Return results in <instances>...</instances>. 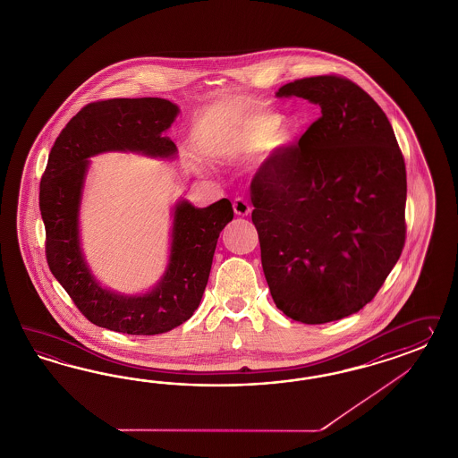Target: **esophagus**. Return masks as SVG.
Here are the masks:
<instances>
[{"instance_id":"1","label":"esophagus","mask_w":458,"mask_h":458,"mask_svg":"<svg viewBox=\"0 0 458 458\" xmlns=\"http://www.w3.org/2000/svg\"><path fill=\"white\" fill-rule=\"evenodd\" d=\"M233 211H235V215H238V216H247L250 211H251L249 201L243 199V198H236L235 201H233Z\"/></svg>"}]
</instances>
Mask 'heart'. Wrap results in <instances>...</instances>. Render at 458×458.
Returning <instances> with one entry per match:
<instances>
[{
  "mask_svg": "<svg viewBox=\"0 0 458 458\" xmlns=\"http://www.w3.org/2000/svg\"><path fill=\"white\" fill-rule=\"evenodd\" d=\"M295 132L297 129L293 123H280L278 114H249L232 125L218 151L226 157H243L264 148L267 156H276L291 148L295 140Z\"/></svg>",
  "mask_w": 458,
  "mask_h": 458,
  "instance_id": "1",
  "label": "heart"
}]
</instances>
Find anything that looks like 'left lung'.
<instances>
[{
	"instance_id": "obj_1",
	"label": "left lung",
	"mask_w": 458,
	"mask_h": 458,
	"mask_svg": "<svg viewBox=\"0 0 458 458\" xmlns=\"http://www.w3.org/2000/svg\"><path fill=\"white\" fill-rule=\"evenodd\" d=\"M277 98L320 117L251 182L265 278L287 318L333 322L371 302L402 255L404 159L386 114L347 79L293 81Z\"/></svg>"
}]
</instances>
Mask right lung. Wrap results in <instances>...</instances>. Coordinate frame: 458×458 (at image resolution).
Segmentation results:
<instances>
[{
  "label": "right lung",
  "mask_w": 458,
  "mask_h": 458,
  "mask_svg": "<svg viewBox=\"0 0 458 458\" xmlns=\"http://www.w3.org/2000/svg\"><path fill=\"white\" fill-rule=\"evenodd\" d=\"M180 107L166 98H111L85 106L60 132L40 182V211L47 233V262L73 304L98 327L132 335L163 334L193 316L208 284L218 236L233 220L223 198L207 208L180 199L173 208L166 270L151 291L127 295L102 287L83 255L81 203L90 157L139 153L174 157L165 136Z\"/></svg>",
  "instance_id": "right-lung-1"
}]
</instances>
